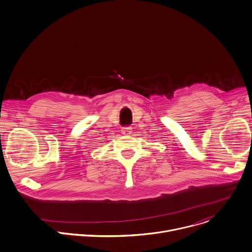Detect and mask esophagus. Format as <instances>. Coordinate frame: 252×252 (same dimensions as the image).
<instances>
[{"instance_id":"esophagus-1","label":"esophagus","mask_w":252,"mask_h":252,"mask_svg":"<svg viewBox=\"0 0 252 252\" xmlns=\"http://www.w3.org/2000/svg\"><path fill=\"white\" fill-rule=\"evenodd\" d=\"M122 133H124L125 135H129L131 133V127L127 126V127H123L122 128Z\"/></svg>"}]
</instances>
